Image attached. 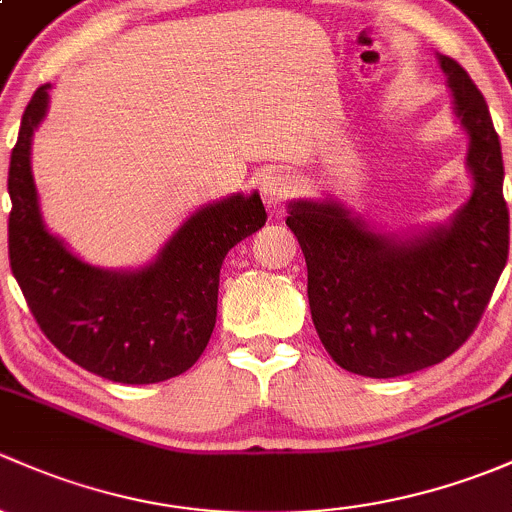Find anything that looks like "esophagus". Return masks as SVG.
I'll return each mask as SVG.
<instances>
[{"mask_svg": "<svg viewBox=\"0 0 512 512\" xmlns=\"http://www.w3.org/2000/svg\"><path fill=\"white\" fill-rule=\"evenodd\" d=\"M258 192H261V199L268 212H278L293 197V184L281 172H271V175L261 179V189Z\"/></svg>", "mask_w": 512, "mask_h": 512, "instance_id": "34e87169", "label": "esophagus"}]
</instances>
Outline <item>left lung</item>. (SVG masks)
Here are the masks:
<instances>
[{
    "instance_id": "obj_1",
    "label": "left lung",
    "mask_w": 512,
    "mask_h": 512,
    "mask_svg": "<svg viewBox=\"0 0 512 512\" xmlns=\"http://www.w3.org/2000/svg\"><path fill=\"white\" fill-rule=\"evenodd\" d=\"M468 130L471 199L449 226L394 241L333 202H295L286 224L308 266L313 325L330 357L362 377H404L451 357L481 323L508 261L503 155L486 98L439 56Z\"/></svg>"
}]
</instances>
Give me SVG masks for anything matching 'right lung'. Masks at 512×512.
<instances>
[{
  "label": "right lung",
  "mask_w": 512,
  "mask_h": 512,
  "mask_svg": "<svg viewBox=\"0 0 512 512\" xmlns=\"http://www.w3.org/2000/svg\"><path fill=\"white\" fill-rule=\"evenodd\" d=\"M49 103L36 88L9 162V266L31 315L71 362L123 384L165 382L187 372L217 323L224 256L266 224L261 197L224 199L199 209L155 263L108 273L78 261L41 224L29 150Z\"/></svg>",
  "instance_id": "obj_1"
}]
</instances>
